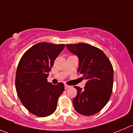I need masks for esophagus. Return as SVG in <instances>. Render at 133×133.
<instances>
[{"label":"esophagus","instance_id":"34e87169","mask_svg":"<svg viewBox=\"0 0 133 133\" xmlns=\"http://www.w3.org/2000/svg\"><path fill=\"white\" fill-rule=\"evenodd\" d=\"M64 87H65V89H69V88H70V86H69V85H64Z\"/></svg>","mask_w":133,"mask_h":133}]
</instances>
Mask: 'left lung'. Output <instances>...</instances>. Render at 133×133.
<instances>
[{"label":"left lung","instance_id":"obj_1","mask_svg":"<svg viewBox=\"0 0 133 133\" xmlns=\"http://www.w3.org/2000/svg\"><path fill=\"white\" fill-rule=\"evenodd\" d=\"M79 58L78 72L87 80L83 89L75 87L77 94L73 100L75 110L83 115H92L106 106L111 96L114 69L110 59L99 48L85 44H66Z\"/></svg>","mask_w":133,"mask_h":133}]
</instances>
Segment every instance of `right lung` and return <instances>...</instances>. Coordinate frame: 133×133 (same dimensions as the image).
Listing matches in <instances>:
<instances>
[{"label":"right lung","mask_w":133,"mask_h":133,"mask_svg":"<svg viewBox=\"0 0 133 133\" xmlns=\"http://www.w3.org/2000/svg\"><path fill=\"white\" fill-rule=\"evenodd\" d=\"M64 44L40 43L28 49L18 64L16 89L22 104L29 112L44 117L55 111L64 85H52L47 81L54 60L62 51Z\"/></svg>","instance_id":"right-lung-1"}]
</instances>
